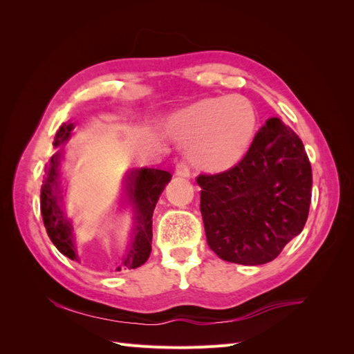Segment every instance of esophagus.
<instances>
[{"label":"esophagus","instance_id":"esophagus-1","mask_svg":"<svg viewBox=\"0 0 354 354\" xmlns=\"http://www.w3.org/2000/svg\"><path fill=\"white\" fill-rule=\"evenodd\" d=\"M176 176L178 177H189L190 176V169L185 162H178L176 165Z\"/></svg>","mask_w":354,"mask_h":354}]
</instances>
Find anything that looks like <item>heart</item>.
Returning a JSON list of instances; mask_svg holds the SVG:
<instances>
[{"label":"heart","instance_id":"obj_1","mask_svg":"<svg viewBox=\"0 0 354 354\" xmlns=\"http://www.w3.org/2000/svg\"><path fill=\"white\" fill-rule=\"evenodd\" d=\"M259 124L255 106L243 95L202 99L167 122L176 142L196 168L220 173L238 165L254 142Z\"/></svg>","mask_w":354,"mask_h":354}]
</instances>
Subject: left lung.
<instances>
[{"label":"left lung","instance_id":"1","mask_svg":"<svg viewBox=\"0 0 354 354\" xmlns=\"http://www.w3.org/2000/svg\"><path fill=\"white\" fill-rule=\"evenodd\" d=\"M196 181L207 242L224 261L269 263L307 221L312 167L303 142L279 118L266 121L238 165Z\"/></svg>","mask_w":354,"mask_h":354}]
</instances>
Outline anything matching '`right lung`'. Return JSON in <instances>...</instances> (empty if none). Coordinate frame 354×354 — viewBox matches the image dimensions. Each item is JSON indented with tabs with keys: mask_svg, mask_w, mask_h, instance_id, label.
I'll return each instance as SVG.
<instances>
[{
	"mask_svg": "<svg viewBox=\"0 0 354 354\" xmlns=\"http://www.w3.org/2000/svg\"><path fill=\"white\" fill-rule=\"evenodd\" d=\"M75 128L73 124H62L55 137L56 153L46 167V176L41 186V214L48 238L56 248L71 260L78 261L77 248L73 243V226L63 203V187L60 181L62 147ZM171 180V174L164 169L138 168L133 169L125 178V203L133 211L134 229L131 243L121 269H136L146 263L152 251V216L159 195Z\"/></svg>",
	"mask_w": 354,
	"mask_h": 354,
	"instance_id": "add662e5",
	"label": "right lung"
}]
</instances>
